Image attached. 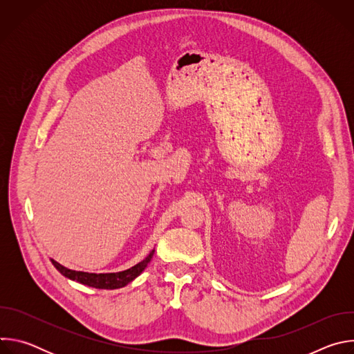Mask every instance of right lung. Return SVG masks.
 Returning <instances> with one entry per match:
<instances>
[{
	"mask_svg": "<svg viewBox=\"0 0 354 354\" xmlns=\"http://www.w3.org/2000/svg\"><path fill=\"white\" fill-rule=\"evenodd\" d=\"M156 249H153L148 254L145 259H142L140 263L134 265L133 268L123 270V272H116V273H88V272H77L67 269L57 263L55 259H50L55 268L67 279L78 281L81 284L93 287V288H104V290H115L127 286L130 281H133L137 276L141 274V272L147 268V265L151 262L154 257Z\"/></svg>",
	"mask_w": 354,
	"mask_h": 354,
	"instance_id": "add662e5",
	"label": "right lung"
}]
</instances>
